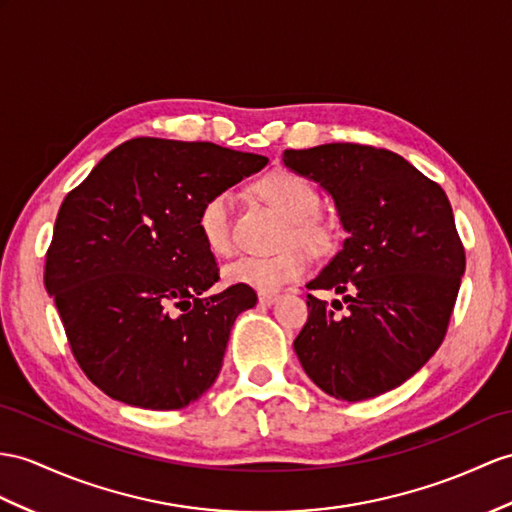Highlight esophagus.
Masks as SVG:
<instances>
[{"label": "esophagus", "mask_w": 512, "mask_h": 512, "mask_svg": "<svg viewBox=\"0 0 512 512\" xmlns=\"http://www.w3.org/2000/svg\"><path fill=\"white\" fill-rule=\"evenodd\" d=\"M258 302L263 306H271L278 302V293H258Z\"/></svg>", "instance_id": "obj_1"}]
</instances>
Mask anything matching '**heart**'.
I'll list each match as a JSON object with an SVG mask.
<instances>
[{
	"mask_svg": "<svg viewBox=\"0 0 512 512\" xmlns=\"http://www.w3.org/2000/svg\"><path fill=\"white\" fill-rule=\"evenodd\" d=\"M256 193L289 221L284 230V243H299L306 249H326L330 230L315 215L321 197L315 184L291 169H276L256 182ZM232 210L234 195L217 191L199 206L197 232L210 254L228 256L232 252ZM302 247L291 245L273 256H241L223 269V278L232 286L254 289L258 293L280 291L282 286L302 278L308 269V256Z\"/></svg>",
	"mask_w": 512,
	"mask_h": 512,
	"instance_id": "1",
	"label": "heart"
}]
</instances>
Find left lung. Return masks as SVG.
I'll return each mask as SVG.
<instances>
[{
  "instance_id": "1",
  "label": "left lung",
  "mask_w": 512,
  "mask_h": 512,
  "mask_svg": "<svg viewBox=\"0 0 512 512\" xmlns=\"http://www.w3.org/2000/svg\"><path fill=\"white\" fill-rule=\"evenodd\" d=\"M284 165L326 191L347 239L308 289L293 341L306 376L336 400L382 395L428 363L450 323L465 249L445 191L389 149L328 143L286 149Z\"/></svg>"
}]
</instances>
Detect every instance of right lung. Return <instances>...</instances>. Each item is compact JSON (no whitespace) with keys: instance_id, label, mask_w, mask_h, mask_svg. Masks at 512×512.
I'll return each instance as SVG.
<instances>
[{"instance_id":"1","label":"right lung","mask_w":512,"mask_h":512,"mask_svg":"<svg viewBox=\"0 0 512 512\" xmlns=\"http://www.w3.org/2000/svg\"><path fill=\"white\" fill-rule=\"evenodd\" d=\"M267 162L215 143L141 136L112 149L65 197L45 289L78 365L112 400L178 410L217 380L234 321L256 306V293H206L219 269L197 213Z\"/></svg>"}]
</instances>
